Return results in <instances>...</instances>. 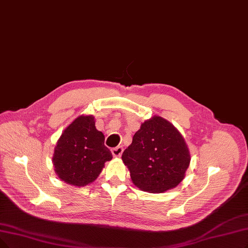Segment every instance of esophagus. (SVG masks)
<instances>
[{"label":"esophagus","instance_id":"esophagus-1","mask_svg":"<svg viewBox=\"0 0 248 248\" xmlns=\"http://www.w3.org/2000/svg\"><path fill=\"white\" fill-rule=\"evenodd\" d=\"M122 153H123V147L122 146H117V147H114L112 150V155L114 156H117V157L121 156Z\"/></svg>","mask_w":248,"mask_h":248}]
</instances>
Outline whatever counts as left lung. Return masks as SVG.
<instances>
[{"instance_id":"obj_1","label":"left lung","mask_w":248,"mask_h":248,"mask_svg":"<svg viewBox=\"0 0 248 248\" xmlns=\"http://www.w3.org/2000/svg\"><path fill=\"white\" fill-rule=\"evenodd\" d=\"M133 184L140 190L162 193L185 177L190 154L181 133L160 116L144 121L122 155Z\"/></svg>"}]
</instances>
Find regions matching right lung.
Wrapping results in <instances>:
<instances>
[{"label": "right lung", "mask_w": 248, "mask_h": 248, "mask_svg": "<svg viewBox=\"0 0 248 248\" xmlns=\"http://www.w3.org/2000/svg\"><path fill=\"white\" fill-rule=\"evenodd\" d=\"M103 132L95 128L93 115H81L69 125L57 141L53 155L55 172L74 186H85L101 174L105 163L112 160Z\"/></svg>", "instance_id": "obj_1"}]
</instances>
